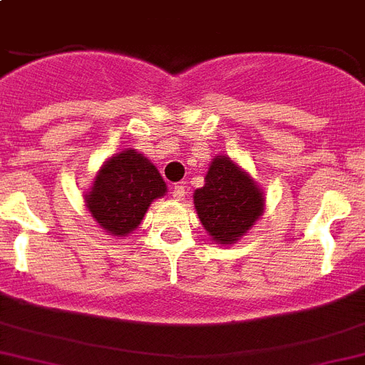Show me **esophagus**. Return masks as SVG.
Masks as SVG:
<instances>
[{
  "mask_svg": "<svg viewBox=\"0 0 365 365\" xmlns=\"http://www.w3.org/2000/svg\"><path fill=\"white\" fill-rule=\"evenodd\" d=\"M185 194H186V188L182 185H177L175 188H173V200L175 201L185 200Z\"/></svg>",
  "mask_w": 365,
  "mask_h": 365,
  "instance_id": "obj_1",
  "label": "esophagus"
}]
</instances>
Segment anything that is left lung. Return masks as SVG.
I'll return each mask as SVG.
<instances>
[{
	"mask_svg": "<svg viewBox=\"0 0 365 365\" xmlns=\"http://www.w3.org/2000/svg\"><path fill=\"white\" fill-rule=\"evenodd\" d=\"M203 230L220 246L237 244L264 212V192L248 171L227 155L209 164L205 185L194 192Z\"/></svg>",
	"mask_w": 365,
	"mask_h": 365,
	"instance_id": "left-lung-1",
	"label": "left lung"
}]
</instances>
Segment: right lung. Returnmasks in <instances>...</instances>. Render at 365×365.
<instances>
[{"label": "right lung", "instance_id": "obj_1", "mask_svg": "<svg viewBox=\"0 0 365 365\" xmlns=\"http://www.w3.org/2000/svg\"><path fill=\"white\" fill-rule=\"evenodd\" d=\"M168 192L156 165L135 149L111 155L83 194L93 220L111 237H126L138 230L147 209Z\"/></svg>", "mask_w": 365, "mask_h": 365}]
</instances>
